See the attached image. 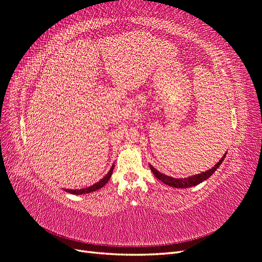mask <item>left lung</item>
I'll return each mask as SVG.
<instances>
[{
    "label": "left lung",
    "instance_id": "8db88e82",
    "mask_svg": "<svg viewBox=\"0 0 262 262\" xmlns=\"http://www.w3.org/2000/svg\"><path fill=\"white\" fill-rule=\"evenodd\" d=\"M226 154H227V152L216 163V165L213 166L211 169H209L207 171H203L201 173H198V175L187 177V178H173V177H170V176H167V175H164V173L156 170L152 165H150V164H148V165H149L150 170L153 171L154 176L157 179H160L161 181H163L165 185H168L169 187H173V188H190V187H194L196 185H199V184H201L202 181L210 178L214 173V171H215L220 167V165L223 163Z\"/></svg>",
    "mask_w": 262,
    "mask_h": 262
}]
</instances>
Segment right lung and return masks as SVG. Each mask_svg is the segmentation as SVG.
<instances>
[{"label": "right lung", "instance_id": "right-lung-1", "mask_svg": "<svg viewBox=\"0 0 262 262\" xmlns=\"http://www.w3.org/2000/svg\"><path fill=\"white\" fill-rule=\"evenodd\" d=\"M114 167H115V164L112 166V168H110V170L108 171V173H107V175H106L104 178L100 179L98 182H96V184H94L93 186H91V187H89V188L77 189V190H72V189H64V190H66L67 192L73 193V194H86V193H91V192H93V191H96V190H98V189L104 187V186L107 184V182L109 181L110 177H112V175H113Z\"/></svg>", "mask_w": 262, "mask_h": 262}]
</instances>
